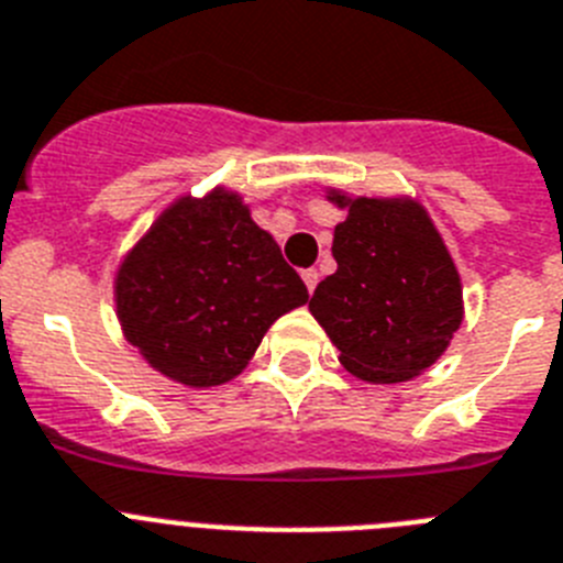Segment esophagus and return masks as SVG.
I'll list each match as a JSON object with an SVG mask.
<instances>
[{
    "instance_id": "1",
    "label": "esophagus",
    "mask_w": 563,
    "mask_h": 563,
    "mask_svg": "<svg viewBox=\"0 0 563 563\" xmlns=\"http://www.w3.org/2000/svg\"><path fill=\"white\" fill-rule=\"evenodd\" d=\"M302 283H306L309 291H314L317 283H320V272H317V268H302Z\"/></svg>"
}]
</instances>
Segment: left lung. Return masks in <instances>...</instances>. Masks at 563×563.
<instances>
[{"label": "left lung", "mask_w": 563, "mask_h": 563, "mask_svg": "<svg viewBox=\"0 0 563 563\" xmlns=\"http://www.w3.org/2000/svg\"><path fill=\"white\" fill-rule=\"evenodd\" d=\"M331 254L336 272L309 309L340 363L368 383H402L437 363L462 322V283L428 212L410 200H351Z\"/></svg>", "instance_id": "obj_1"}]
</instances>
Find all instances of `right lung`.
Here are the masks:
<instances>
[{
	"instance_id": "right-lung-1",
	"label": "right lung",
	"mask_w": 563,
	"mask_h": 563,
	"mask_svg": "<svg viewBox=\"0 0 563 563\" xmlns=\"http://www.w3.org/2000/svg\"><path fill=\"white\" fill-rule=\"evenodd\" d=\"M306 300L309 288L272 234L221 189L166 209L115 280L126 340L195 388L241 374L268 325Z\"/></svg>"
}]
</instances>
